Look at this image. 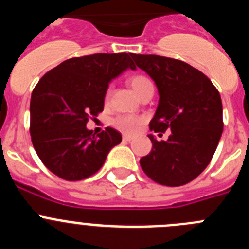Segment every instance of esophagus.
<instances>
[{
  "label": "esophagus",
  "mask_w": 249,
  "mask_h": 249,
  "mask_svg": "<svg viewBox=\"0 0 249 249\" xmlns=\"http://www.w3.org/2000/svg\"><path fill=\"white\" fill-rule=\"evenodd\" d=\"M123 141H131L132 140V136L129 135H123Z\"/></svg>",
  "instance_id": "esophagus-1"
}]
</instances>
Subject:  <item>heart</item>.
Segmentation results:
<instances>
[{
  "label": "heart",
  "mask_w": 249,
  "mask_h": 249,
  "mask_svg": "<svg viewBox=\"0 0 249 249\" xmlns=\"http://www.w3.org/2000/svg\"><path fill=\"white\" fill-rule=\"evenodd\" d=\"M128 82L129 85H131L132 89H135V92L140 96V97L147 91V89L153 87L151 80H149L148 77L143 76V74L132 76L128 80ZM108 97L109 89H107L105 94L106 102L108 101ZM111 123L114 128L120 129L121 132H124V133H133V132L138 128V126H140L141 123H142V118L136 117V116H129V114H120V116H116L114 118H112Z\"/></svg>",
  "instance_id": "1"
}]
</instances>
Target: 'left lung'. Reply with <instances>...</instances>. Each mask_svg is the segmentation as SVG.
<instances>
[{
	"label": "left lung",
	"mask_w": 249,
	"mask_h": 249,
	"mask_svg": "<svg viewBox=\"0 0 249 249\" xmlns=\"http://www.w3.org/2000/svg\"><path fill=\"white\" fill-rule=\"evenodd\" d=\"M136 65L152 77L160 93L149 129L167 141L148 136L152 149L141 158L143 172L156 183L183 186L210 164L223 131L218 89L204 73L188 63L157 54H131Z\"/></svg>",
	"instance_id": "8db88e82"
}]
</instances>
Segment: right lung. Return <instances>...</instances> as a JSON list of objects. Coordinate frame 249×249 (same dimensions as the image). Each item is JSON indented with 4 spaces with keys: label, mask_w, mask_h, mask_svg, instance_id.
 I'll return each instance as SVG.
<instances>
[{
    "label": "right lung",
    "mask_w": 249,
    "mask_h": 249,
    "mask_svg": "<svg viewBox=\"0 0 249 249\" xmlns=\"http://www.w3.org/2000/svg\"><path fill=\"white\" fill-rule=\"evenodd\" d=\"M132 53L73 57L45 73L31 96L30 135L39 160L66 181H81L100 171L122 136L107 127L97 136L86 128L103 111L112 78L135 70Z\"/></svg>",
    "instance_id": "1"
}]
</instances>
